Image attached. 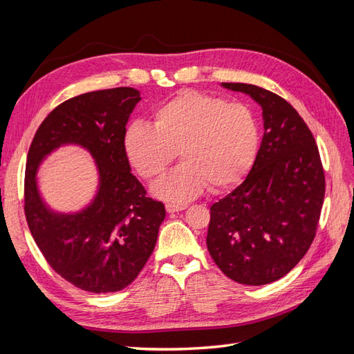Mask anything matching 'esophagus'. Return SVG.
<instances>
[{"instance_id": "1", "label": "esophagus", "mask_w": 354, "mask_h": 354, "mask_svg": "<svg viewBox=\"0 0 354 354\" xmlns=\"http://www.w3.org/2000/svg\"><path fill=\"white\" fill-rule=\"evenodd\" d=\"M186 208H187L186 203H173V202L165 203V209L168 212H178V211H183Z\"/></svg>"}]
</instances>
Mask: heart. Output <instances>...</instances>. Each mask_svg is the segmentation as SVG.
I'll return each instance as SVG.
<instances>
[{
    "label": "heart",
    "instance_id": "1",
    "mask_svg": "<svg viewBox=\"0 0 354 354\" xmlns=\"http://www.w3.org/2000/svg\"><path fill=\"white\" fill-rule=\"evenodd\" d=\"M125 153L145 180H155L173 162H183L152 187L171 202H186L208 186H234L251 168L259 125L248 106L199 91H181L153 112V127L134 122L124 136Z\"/></svg>",
    "mask_w": 354,
    "mask_h": 354
}]
</instances>
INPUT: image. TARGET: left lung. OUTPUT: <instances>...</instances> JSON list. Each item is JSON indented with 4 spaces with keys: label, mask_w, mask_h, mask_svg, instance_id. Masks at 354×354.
Returning a JSON list of instances; mask_svg holds the SVG:
<instances>
[{
    "label": "left lung",
    "mask_w": 354,
    "mask_h": 354,
    "mask_svg": "<svg viewBox=\"0 0 354 354\" xmlns=\"http://www.w3.org/2000/svg\"><path fill=\"white\" fill-rule=\"evenodd\" d=\"M221 85L261 106L264 134L250 174L209 208L207 246L232 281L266 285L291 272L312 245L325 174L312 131L285 99L252 84Z\"/></svg>",
    "instance_id": "left-lung-1"
}]
</instances>
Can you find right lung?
<instances>
[{"label": "right lung", "instance_id": "add662e5", "mask_svg": "<svg viewBox=\"0 0 354 354\" xmlns=\"http://www.w3.org/2000/svg\"><path fill=\"white\" fill-rule=\"evenodd\" d=\"M131 87L85 93L51 111L30 143L25 171V216L51 269L80 289L116 292L130 285L153 252L162 202L146 196L124 147L127 122L140 102ZM77 144L95 159L100 186L77 213L53 212L40 198L37 168L56 148Z\"/></svg>", "mask_w": 354, "mask_h": 354}]
</instances>
